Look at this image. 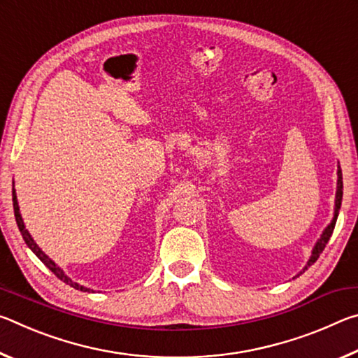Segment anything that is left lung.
<instances>
[{"instance_id": "obj_1", "label": "left lung", "mask_w": 358, "mask_h": 358, "mask_svg": "<svg viewBox=\"0 0 358 358\" xmlns=\"http://www.w3.org/2000/svg\"><path fill=\"white\" fill-rule=\"evenodd\" d=\"M336 175H338V181H336V194H335V211H333V217H331V221H330L329 226H327V227L324 229V232L320 234V237L317 238L316 245H314V248H313V251H311V256H310V259H308L306 265L303 266V270L300 271L299 275H301L303 271L310 268V266H311V265H313L314 262H316V260L319 259L320 252L324 251L325 245L329 243V240H330L331 234H333V229H335V224H336L338 215H339V208H341V201H343V172H341V167H339V162H338V172H336ZM299 275H296V276H299Z\"/></svg>"}]
</instances>
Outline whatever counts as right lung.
Wrapping results in <instances>:
<instances>
[{
  "instance_id": "right-lung-1",
  "label": "right lung",
  "mask_w": 358,
  "mask_h": 358,
  "mask_svg": "<svg viewBox=\"0 0 358 358\" xmlns=\"http://www.w3.org/2000/svg\"><path fill=\"white\" fill-rule=\"evenodd\" d=\"M12 203H14V215H15V221H17V226H19V230H20V234H22V237H23V240H25V243H27V246L29 248V250H31L36 256H38V259L41 260L42 264H44L48 270L52 271L53 275H55L58 280H62V281H64L66 284H69L71 287H74V289H77V290H83V292H92L93 289H90V287H85V286H82V284H78V282H76V281H72L71 278L64 273L63 271V268L62 266H58L55 262H53V260L47 256V254L41 250V248L38 246V243H36V241L33 240V237H31V234L28 232V229L25 227V222H23V220H22V215H20V207H19V202H17V194H15V189L14 187H12Z\"/></svg>"
}]
</instances>
